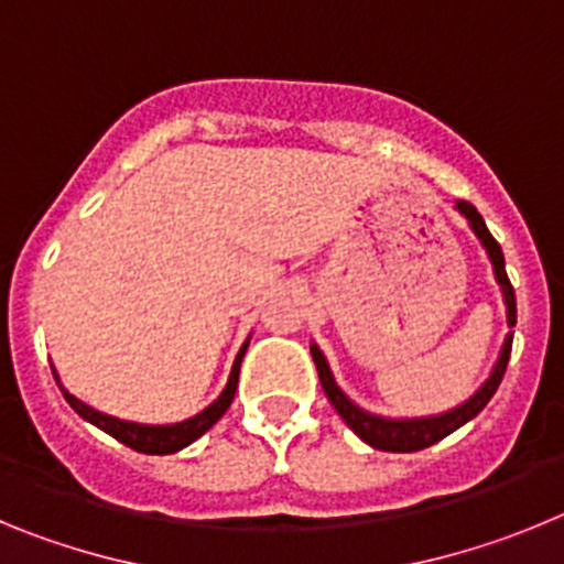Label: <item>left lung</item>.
Wrapping results in <instances>:
<instances>
[{"mask_svg": "<svg viewBox=\"0 0 564 564\" xmlns=\"http://www.w3.org/2000/svg\"><path fill=\"white\" fill-rule=\"evenodd\" d=\"M457 212L463 214L471 226V231L477 234V239L482 242L486 248L488 259H491V265H495V276L502 288V302H506V316H508V327L517 325V296H514V288L508 282V273H506V259H502V248L491 231L486 228L482 223L480 212H477L471 203L466 200H457ZM511 338L514 333H508L506 344H502V352L497 358L495 370L491 376L486 378L480 390L475 395L468 398L466 403L455 406V410L443 412V415H432V417H403V421H392V417H381V415H370V412H364L361 406L350 401V398L344 395L338 390L336 378H333L330 367H327V358L322 356L316 344H311V356L316 361V370H318V381H322V390L325 395L330 398V403L336 406L338 415L344 417V423L361 437L364 443H370L372 449H381V452H417V449H426L432 443L443 441L446 435H452L455 430H460L463 423H468L475 415H480L482 406L491 401V395L497 392L500 387L502 376H506V367H508V356H511Z\"/></svg>", "mask_w": 564, "mask_h": 564, "instance_id": "obj_1", "label": "left lung"}]
</instances>
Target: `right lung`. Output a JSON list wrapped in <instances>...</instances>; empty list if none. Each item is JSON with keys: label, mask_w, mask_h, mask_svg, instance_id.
<instances>
[{"label": "right lung", "mask_w": 564, "mask_h": 564, "mask_svg": "<svg viewBox=\"0 0 564 564\" xmlns=\"http://www.w3.org/2000/svg\"><path fill=\"white\" fill-rule=\"evenodd\" d=\"M246 350H248V341L242 344V350H239L237 358H234L231 376H228L226 390L220 392V398H217V401L208 403L206 410L197 412V415L188 417V421L166 423V426H147V423H132V421H121V417L104 415V412L93 410V406H87L84 401H78L76 395H69L62 383H58V387H62V392H64V398H67L69 406H73V410H76L84 421H89L93 426H98V430H104L107 435H112L115 441H121L123 446H129V449L143 452V455H174V452L186 449L188 443H194L200 435H206L214 423L226 415V410L231 406V401H234V392H237L239 361H242ZM53 376H56V370H53ZM56 381H58V376H56Z\"/></svg>", "instance_id": "obj_1"}]
</instances>
